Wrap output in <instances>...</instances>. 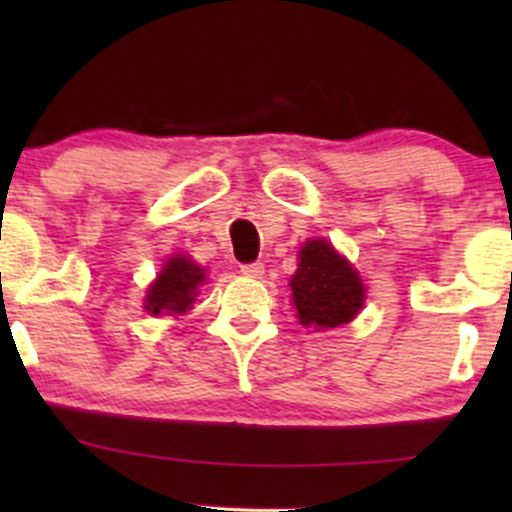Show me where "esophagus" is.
Here are the masks:
<instances>
[{
  "instance_id": "obj_1",
  "label": "esophagus",
  "mask_w": 512,
  "mask_h": 512,
  "mask_svg": "<svg viewBox=\"0 0 512 512\" xmlns=\"http://www.w3.org/2000/svg\"><path fill=\"white\" fill-rule=\"evenodd\" d=\"M240 272L245 276H250V279H260L264 274V264L262 262H248V264H240Z\"/></svg>"
}]
</instances>
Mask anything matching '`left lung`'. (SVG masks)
Returning <instances> with one entry per match:
<instances>
[{
    "mask_svg": "<svg viewBox=\"0 0 512 512\" xmlns=\"http://www.w3.org/2000/svg\"><path fill=\"white\" fill-rule=\"evenodd\" d=\"M293 303L301 325L330 330L363 308V284L349 262L327 240H308L291 276Z\"/></svg>",
    "mask_w": 512,
    "mask_h": 512,
    "instance_id": "obj_1",
    "label": "left lung"
}]
</instances>
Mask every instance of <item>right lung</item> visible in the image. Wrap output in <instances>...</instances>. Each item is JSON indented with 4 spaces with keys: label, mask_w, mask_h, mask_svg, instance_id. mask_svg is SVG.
Listing matches in <instances>:
<instances>
[{
    "label": "right lung",
    "mask_w": 512,
    "mask_h": 512,
    "mask_svg": "<svg viewBox=\"0 0 512 512\" xmlns=\"http://www.w3.org/2000/svg\"><path fill=\"white\" fill-rule=\"evenodd\" d=\"M204 281V269L197 267L187 257H170L151 284L149 296H146V310L151 315L158 313H185L190 310L197 296V286Z\"/></svg>",
    "instance_id": "right-lung-1"
}]
</instances>
